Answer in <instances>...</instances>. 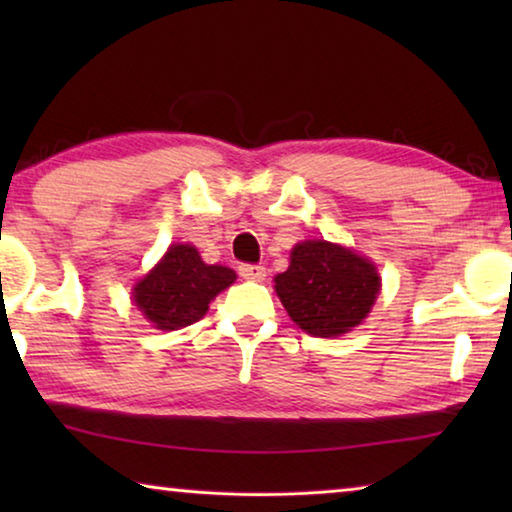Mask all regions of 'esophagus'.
I'll return each mask as SVG.
<instances>
[{
	"mask_svg": "<svg viewBox=\"0 0 512 512\" xmlns=\"http://www.w3.org/2000/svg\"><path fill=\"white\" fill-rule=\"evenodd\" d=\"M239 275L244 277V280L262 282L264 277H266V268L259 266V264H241V266H239Z\"/></svg>",
	"mask_w": 512,
	"mask_h": 512,
	"instance_id": "1",
	"label": "esophagus"
}]
</instances>
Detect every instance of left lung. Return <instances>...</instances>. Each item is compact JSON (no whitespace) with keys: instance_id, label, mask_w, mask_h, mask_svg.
Returning <instances> with one entry per match:
<instances>
[{"instance_id":"8db88e82","label":"left lung","mask_w":512,"mask_h":512,"mask_svg":"<svg viewBox=\"0 0 512 512\" xmlns=\"http://www.w3.org/2000/svg\"><path fill=\"white\" fill-rule=\"evenodd\" d=\"M275 291L293 323L314 336H339L368 316L379 275L366 257L329 241H302L291 264L275 277Z\"/></svg>"}]
</instances>
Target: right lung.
Here are the masks:
<instances>
[{
    "label": "right lung",
    "mask_w": 512,
    "mask_h": 512,
    "mask_svg": "<svg viewBox=\"0 0 512 512\" xmlns=\"http://www.w3.org/2000/svg\"><path fill=\"white\" fill-rule=\"evenodd\" d=\"M235 271L205 264L189 244H173L162 262L135 284L137 309L158 329H180L205 316L216 293L235 282Z\"/></svg>",
    "instance_id": "1"
}]
</instances>
